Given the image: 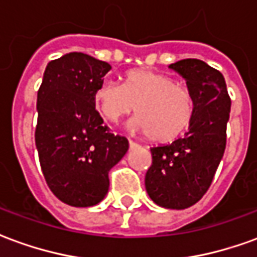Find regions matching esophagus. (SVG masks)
<instances>
[{
	"label": "esophagus",
	"mask_w": 257,
	"mask_h": 257,
	"mask_svg": "<svg viewBox=\"0 0 257 257\" xmlns=\"http://www.w3.org/2000/svg\"><path fill=\"white\" fill-rule=\"evenodd\" d=\"M138 143H135L134 140H129V147H131V149H134V147H138Z\"/></svg>",
	"instance_id": "obj_1"
}]
</instances>
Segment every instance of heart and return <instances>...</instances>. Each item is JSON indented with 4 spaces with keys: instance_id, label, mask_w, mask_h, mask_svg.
<instances>
[{
    "instance_id": "1",
    "label": "heart",
    "mask_w": 257,
    "mask_h": 257,
    "mask_svg": "<svg viewBox=\"0 0 257 257\" xmlns=\"http://www.w3.org/2000/svg\"><path fill=\"white\" fill-rule=\"evenodd\" d=\"M97 110L108 122L117 123L135 110L131 128L151 139L168 143L179 139L193 123L195 97L187 85L167 73L135 68L123 75V84L104 81L95 93Z\"/></svg>"
}]
</instances>
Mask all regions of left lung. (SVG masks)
Wrapping results in <instances>:
<instances>
[{"instance_id":"left-lung-1","label":"left lung","mask_w":257,"mask_h":257,"mask_svg":"<svg viewBox=\"0 0 257 257\" xmlns=\"http://www.w3.org/2000/svg\"><path fill=\"white\" fill-rule=\"evenodd\" d=\"M169 67L193 90L195 114L184 138L150 149L153 164L146 190L162 208L186 209L208 191L226 149L231 100L220 71L198 59H183Z\"/></svg>"}]
</instances>
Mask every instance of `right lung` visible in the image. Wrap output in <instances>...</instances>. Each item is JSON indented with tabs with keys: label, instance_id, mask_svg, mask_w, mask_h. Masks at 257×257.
I'll use <instances>...</instances> for the list:
<instances>
[{
	"label": "right lung",
	"instance_id": "add662e5",
	"mask_svg": "<svg viewBox=\"0 0 257 257\" xmlns=\"http://www.w3.org/2000/svg\"><path fill=\"white\" fill-rule=\"evenodd\" d=\"M111 66L71 52L49 62L37 95L36 146L44 178L62 202L99 204L110 186L108 172L128 151L95 107V93Z\"/></svg>",
	"mask_w": 257,
	"mask_h": 257
}]
</instances>
